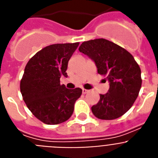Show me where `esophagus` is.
Segmentation results:
<instances>
[{"label": "esophagus", "instance_id": "obj_1", "mask_svg": "<svg viewBox=\"0 0 158 158\" xmlns=\"http://www.w3.org/2000/svg\"><path fill=\"white\" fill-rule=\"evenodd\" d=\"M82 91H83V94H87V93H88V92H89V90H87V89H84V88H83V89H82Z\"/></svg>", "mask_w": 158, "mask_h": 158}]
</instances>
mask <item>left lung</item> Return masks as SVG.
<instances>
[{"label":"left lung","instance_id":"8db88e82","mask_svg":"<svg viewBox=\"0 0 158 158\" xmlns=\"http://www.w3.org/2000/svg\"><path fill=\"white\" fill-rule=\"evenodd\" d=\"M79 50L95 62L99 75L110 83L108 92L100 95L91 107L101 120H114L126 113L134 104L141 87V71L130 53L114 42L98 38L83 42Z\"/></svg>","mask_w":158,"mask_h":158}]
</instances>
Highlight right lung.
Listing matches in <instances>:
<instances>
[{
	"mask_svg": "<svg viewBox=\"0 0 158 158\" xmlns=\"http://www.w3.org/2000/svg\"><path fill=\"white\" fill-rule=\"evenodd\" d=\"M79 42L46 46L29 60L20 83V90L27 108L37 119L46 124L67 120L82 95V89L66 88L60 84L68 61Z\"/></svg>",
	"mask_w": 158,
	"mask_h": 158,
	"instance_id": "add662e5",
	"label": "right lung"
}]
</instances>
